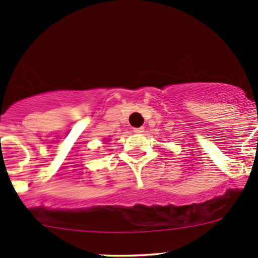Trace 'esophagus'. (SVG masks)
Wrapping results in <instances>:
<instances>
[{"instance_id":"1","label":"esophagus","mask_w":258,"mask_h":258,"mask_svg":"<svg viewBox=\"0 0 258 258\" xmlns=\"http://www.w3.org/2000/svg\"><path fill=\"white\" fill-rule=\"evenodd\" d=\"M144 127H139V128H135L134 131L136 132V134H142V132H144Z\"/></svg>"}]
</instances>
